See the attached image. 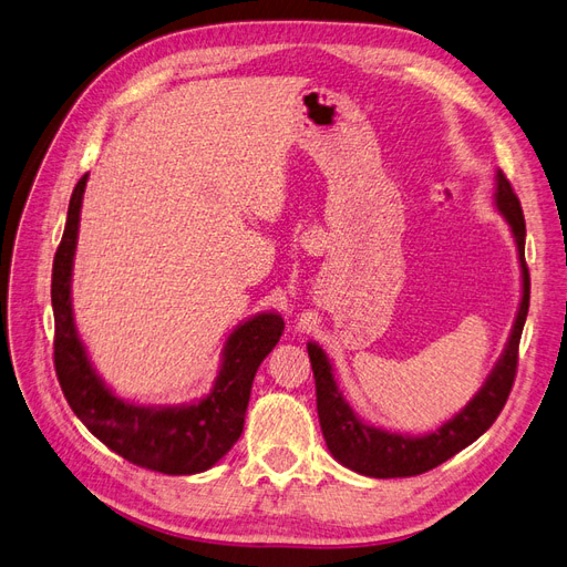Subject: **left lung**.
<instances>
[{"mask_svg": "<svg viewBox=\"0 0 567 567\" xmlns=\"http://www.w3.org/2000/svg\"><path fill=\"white\" fill-rule=\"evenodd\" d=\"M495 205L499 214L506 218L511 233L518 247L520 276H523V299L514 330L506 341V349L497 360L495 370L489 372L481 391L468 400L464 410L456 412L452 419L424 435H403L383 429H374L364 424L355 416L351 405L346 403L343 393L334 381L332 362L327 360L324 351L318 343L310 341L308 358L316 377V395H318V416L320 429L324 435L327 450L332 452L334 460L355 473L370 478H408L419 476L435 468L437 464L447 462L460 450L468 447L473 441L495 424V419L506 405L518 368V343L523 334V324L529 308V272L525 264V218L520 199L511 188L508 178L502 169H497V190Z\"/></svg>", "mask_w": 567, "mask_h": 567, "instance_id": "left-lung-1", "label": "left lung"}]
</instances>
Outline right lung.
<instances>
[{
  "label": "right lung",
  "mask_w": 567,
  "mask_h": 567,
  "mask_svg": "<svg viewBox=\"0 0 567 567\" xmlns=\"http://www.w3.org/2000/svg\"><path fill=\"white\" fill-rule=\"evenodd\" d=\"M84 188L86 174L72 190L63 240L53 257L51 272V306L56 322L53 364L63 395L82 424L126 462L167 476L203 473L240 437L254 374L264 358L276 349L285 320L278 313H259L237 324L224 346L221 370L212 393L197 403L145 408L117 398L86 358L72 318L70 280Z\"/></svg>",
  "instance_id": "obj_1"
}]
</instances>
